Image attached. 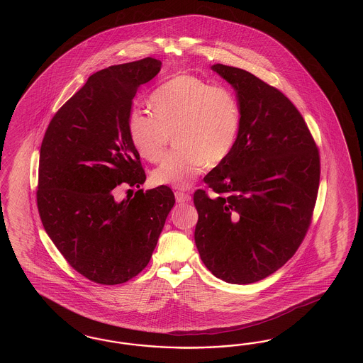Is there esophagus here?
I'll use <instances>...</instances> for the list:
<instances>
[{"label":"esophagus","instance_id":"obj_1","mask_svg":"<svg viewBox=\"0 0 363 363\" xmlns=\"http://www.w3.org/2000/svg\"><path fill=\"white\" fill-rule=\"evenodd\" d=\"M191 199V197L187 194V193H184V191H176V201L178 203H181V202H189Z\"/></svg>","mask_w":363,"mask_h":363}]
</instances>
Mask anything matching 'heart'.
<instances>
[{
    "label": "heart",
    "instance_id": "b5f03b06",
    "mask_svg": "<svg viewBox=\"0 0 363 363\" xmlns=\"http://www.w3.org/2000/svg\"><path fill=\"white\" fill-rule=\"evenodd\" d=\"M150 106L154 116L133 110L128 129L137 152L150 162L164 158L170 134H174L177 149L154 170L155 185L186 189L205 164L217 165L230 153L241 111L229 89L178 74L154 90Z\"/></svg>",
    "mask_w": 363,
    "mask_h": 363
}]
</instances>
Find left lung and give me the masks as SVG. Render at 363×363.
Instances as JSON below:
<instances>
[{
  "label": "left lung",
  "instance_id": "8db88e82",
  "mask_svg": "<svg viewBox=\"0 0 363 363\" xmlns=\"http://www.w3.org/2000/svg\"><path fill=\"white\" fill-rule=\"evenodd\" d=\"M240 105L229 155L203 178L217 193H194V240L202 262L228 284L273 274L297 252L319 186V153L291 101L252 73L216 64Z\"/></svg>",
  "mask_w": 363,
  "mask_h": 363
}]
</instances>
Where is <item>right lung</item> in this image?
I'll return each mask as SVG.
<instances>
[{
	"mask_svg": "<svg viewBox=\"0 0 363 363\" xmlns=\"http://www.w3.org/2000/svg\"><path fill=\"white\" fill-rule=\"evenodd\" d=\"M161 65L147 57L94 73L55 113L41 145L37 205L45 231L74 270L102 285L143 272L176 202L164 185L116 198L121 185L146 179L128 120L138 89Z\"/></svg>",
	"mask_w": 363,
	"mask_h": 363,
	"instance_id": "obj_1",
	"label": "right lung"
}]
</instances>
